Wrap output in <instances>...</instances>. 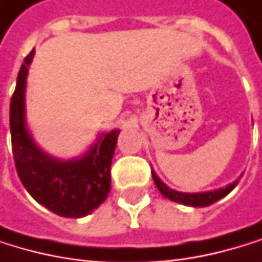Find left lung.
Wrapping results in <instances>:
<instances>
[{
	"instance_id": "obj_1",
	"label": "left lung",
	"mask_w": 262,
	"mask_h": 262,
	"mask_svg": "<svg viewBox=\"0 0 262 262\" xmlns=\"http://www.w3.org/2000/svg\"><path fill=\"white\" fill-rule=\"evenodd\" d=\"M152 179H154V182H155L158 191H160L164 197H167V199L172 200V202H179V203H183V205H189V207H208V205H211V203L217 202L219 199L225 197V195L237 185V183L234 182V183H231V185H228V186H225V188H222V189H217V191L197 192V194H186V192H179V191L169 189V188H167V186L157 177V174H155L154 171H152Z\"/></svg>"
}]
</instances>
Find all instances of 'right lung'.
Masks as SVG:
<instances>
[{
	"label": "right lung",
	"instance_id": "add662e5",
	"mask_svg": "<svg viewBox=\"0 0 262 262\" xmlns=\"http://www.w3.org/2000/svg\"><path fill=\"white\" fill-rule=\"evenodd\" d=\"M34 49L25 57L10 99V137L16 174L28 192L62 217H83L107 199L110 166L119 130L101 137L80 160L57 161L45 155L29 137L25 124V90Z\"/></svg>",
	"mask_w": 262,
	"mask_h": 262
}]
</instances>
